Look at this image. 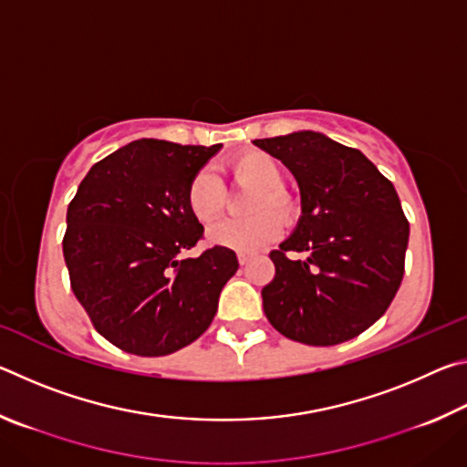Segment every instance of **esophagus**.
Here are the masks:
<instances>
[{"label": "esophagus", "instance_id": "34e87169", "mask_svg": "<svg viewBox=\"0 0 467 467\" xmlns=\"http://www.w3.org/2000/svg\"><path fill=\"white\" fill-rule=\"evenodd\" d=\"M236 259H239L241 265H247L253 259V255H251V253H236Z\"/></svg>", "mask_w": 467, "mask_h": 467}]
</instances>
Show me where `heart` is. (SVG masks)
Instances as JSON below:
<instances>
[{"mask_svg": "<svg viewBox=\"0 0 467 467\" xmlns=\"http://www.w3.org/2000/svg\"><path fill=\"white\" fill-rule=\"evenodd\" d=\"M226 172L233 185L253 189L244 214L247 218H231L214 224L208 231V241L216 247L255 253L275 241L284 224L296 218V203L284 189V172L274 156L262 150H244L228 158ZM187 208L197 223L208 224L226 208V189L208 169L197 171L185 192Z\"/></svg>", "mask_w": 467, "mask_h": 467, "instance_id": "1", "label": "heart"}]
</instances>
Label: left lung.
<instances>
[{"instance_id":"8db88e82","label":"left lung","mask_w":467,"mask_h":467,"mask_svg":"<svg viewBox=\"0 0 467 467\" xmlns=\"http://www.w3.org/2000/svg\"><path fill=\"white\" fill-rule=\"evenodd\" d=\"M295 175L303 216L270 253L267 321L295 342L336 346L360 336L404 278L410 224L389 179L357 148L295 131L253 141ZM290 252H306L292 260Z\"/></svg>"}]
</instances>
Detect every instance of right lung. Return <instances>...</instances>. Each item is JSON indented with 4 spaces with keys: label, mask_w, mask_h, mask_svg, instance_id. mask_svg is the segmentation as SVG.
Masks as SVG:
<instances>
[{
    "label": "right lung",
    "mask_w": 467,
    "mask_h": 467,
    "mask_svg": "<svg viewBox=\"0 0 467 467\" xmlns=\"http://www.w3.org/2000/svg\"><path fill=\"white\" fill-rule=\"evenodd\" d=\"M220 144L136 140L94 164L67 205L63 257L94 329L138 357H164L210 327L234 251L179 259L203 236L187 208L192 177Z\"/></svg>",
    "instance_id": "right-lung-1"
}]
</instances>
